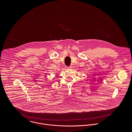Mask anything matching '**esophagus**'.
Returning <instances> with one entry per match:
<instances>
[{
    "label": "esophagus",
    "instance_id": "esophagus-1",
    "mask_svg": "<svg viewBox=\"0 0 132 132\" xmlns=\"http://www.w3.org/2000/svg\"><path fill=\"white\" fill-rule=\"evenodd\" d=\"M72 68V66H70V67H68V68H68V69H71V68Z\"/></svg>",
    "mask_w": 132,
    "mask_h": 132
}]
</instances>
